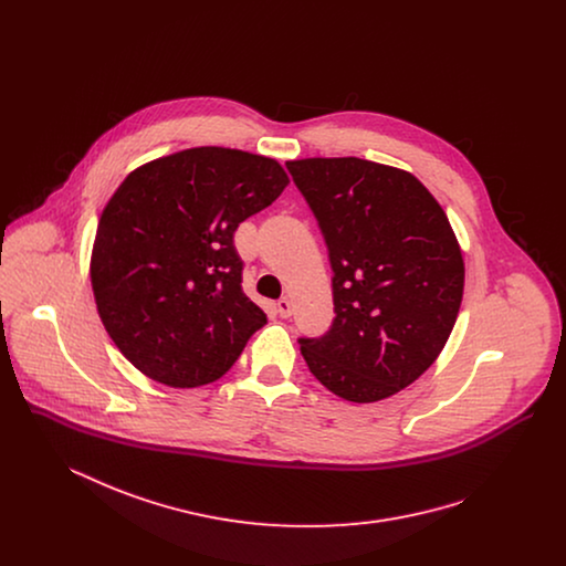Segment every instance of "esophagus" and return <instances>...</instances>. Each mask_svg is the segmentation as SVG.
Here are the masks:
<instances>
[{
    "mask_svg": "<svg viewBox=\"0 0 566 566\" xmlns=\"http://www.w3.org/2000/svg\"><path fill=\"white\" fill-rule=\"evenodd\" d=\"M277 314H280L282 318H291V316H293V301H291L289 296H282V298L277 301Z\"/></svg>",
    "mask_w": 566,
    "mask_h": 566,
    "instance_id": "1",
    "label": "esophagus"
}]
</instances>
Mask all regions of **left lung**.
Masks as SVG:
<instances>
[{
    "instance_id": "left-lung-1",
    "label": "left lung",
    "mask_w": 566,
    "mask_h": 566,
    "mask_svg": "<svg viewBox=\"0 0 566 566\" xmlns=\"http://www.w3.org/2000/svg\"><path fill=\"white\" fill-rule=\"evenodd\" d=\"M316 216L333 268L335 318L298 339L314 377L376 403L422 376L457 323L464 261L454 229L409 171L356 157L286 161Z\"/></svg>"
}]
</instances>
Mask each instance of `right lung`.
Returning <instances> with one entry per match:
<instances>
[{
	"mask_svg": "<svg viewBox=\"0 0 566 566\" xmlns=\"http://www.w3.org/2000/svg\"><path fill=\"white\" fill-rule=\"evenodd\" d=\"M289 176L275 159L199 146L144 163L109 197L91 252L99 318L144 376L197 388L268 323L242 291L233 233Z\"/></svg>",
	"mask_w": 566,
	"mask_h": 566,
	"instance_id": "add662e5",
	"label": "right lung"
}]
</instances>
